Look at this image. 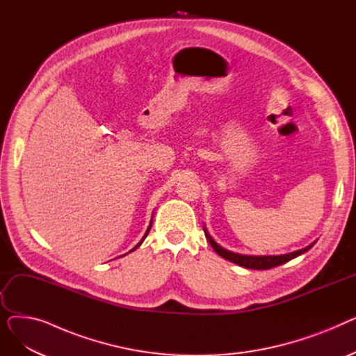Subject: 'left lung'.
Listing matches in <instances>:
<instances>
[{
  "instance_id": "1",
  "label": "left lung",
  "mask_w": 356,
  "mask_h": 356,
  "mask_svg": "<svg viewBox=\"0 0 356 356\" xmlns=\"http://www.w3.org/2000/svg\"><path fill=\"white\" fill-rule=\"evenodd\" d=\"M203 231H204V235H207V238L209 241V244L218 252V255H220L222 258L231 261V263H234V264H238V266L245 267V268H251V270H270L273 267L282 266V264L287 263V261L305 254L306 251H309L314 245V242H313V244H310L309 247H306L303 250H298V251H294V252H290V254H284V255H263V257L241 255V254H235V252H231V251H228L225 248H222L220 245H218L216 242L212 239V236L208 234L207 228H203Z\"/></svg>"
}]
</instances>
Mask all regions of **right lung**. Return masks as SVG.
Segmentation results:
<instances>
[{
	"label": "right lung",
	"instance_id": "obj_1",
	"mask_svg": "<svg viewBox=\"0 0 356 356\" xmlns=\"http://www.w3.org/2000/svg\"><path fill=\"white\" fill-rule=\"evenodd\" d=\"M152 223H153V219H152V222H149V227H148V229H147V232H145V235H144V236H143V239H141V241H140V242H138V244H137V245H136V247H134V248H133V250H131V251H134V250H137V248H138V247H140V245H141V244H143V241H144V239H145V236H147V234H148V232H149V229H152Z\"/></svg>",
	"mask_w": 356,
	"mask_h": 356
}]
</instances>
